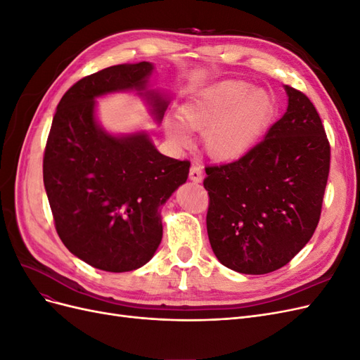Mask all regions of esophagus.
Returning <instances> with one entry per match:
<instances>
[{
	"mask_svg": "<svg viewBox=\"0 0 360 360\" xmlns=\"http://www.w3.org/2000/svg\"><path fill=\"white\" fill-rule=\"evenodd\" d=\"M189 179L195 183H200L202 180V168L193 163V165L191 167V171H189Z\"/></svg>",
	"mask_w": 360,
	"mask_h": 360,
	"instance_id": "1",
	"label": "esophagus"
}]
</instances>
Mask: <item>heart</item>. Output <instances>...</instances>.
<instances>
[{
  "label": "heart",
  "mask_w": 360,
  "mask_h": 360,
  "mask_svg": "<svg viewBox=\"0 0 360 360\" xmlns=\"http://www.w3.org/2000/svg\"><path fill=\"white\" fill-rule=\"evenodd\" d=\"M270 94L242 81H226L181 108L184 124L204 132V146L216 159H234L252 146L274 117ZM165 132L177 147L192 139L179 120L167 118Z\"/></svg>",
  "instance_id": "obj_1"
}]
</instances>
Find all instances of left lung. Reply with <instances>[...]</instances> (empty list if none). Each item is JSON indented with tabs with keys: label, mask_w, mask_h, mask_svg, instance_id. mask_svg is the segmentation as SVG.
Instances as JSON below:
<instances>
[{
	"label": "left lung",
	"mask_w": 360,
	"mask_h": 360,
	"mask_svg": "<svg viewBox=\"0 0 360 360\" xmlns=\"http://www.w3.org/2000/svg\"><path fill=\"white\" fill-rule=\"evenodd\" d=\"M287 112L240 159L205 167L207 233L217 259L245 275L288 264L319 225L330 144L307 94L285 85Z\"/></svg>",
	"instance_id": "left-lung-1"
}]
</instances>
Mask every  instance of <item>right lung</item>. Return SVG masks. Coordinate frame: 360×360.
Here are the masks:
<instances>
[{"instance_id":"right-lung-1","label":"right lung","mask_w":360,"mask_h":360,"mask_svg":"<svg viewBox=\"0 0 360 360\" xmlns=\"http://www.w3.org/2000/svg\"><path fill=\"white\" fill-rule=\"evenodd\" d=\"M151 70L147 61L118 64L73 84L57 106L43 155V183L61 242L86 264L114 274L155 255L162 240L159 207L186 181L191 167L160 155L147 134L111 136L96 123V97L143 91ZM148 97L160 120L168 101Z\"/></svg>"}]
</instances>
